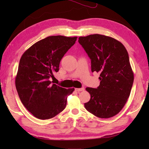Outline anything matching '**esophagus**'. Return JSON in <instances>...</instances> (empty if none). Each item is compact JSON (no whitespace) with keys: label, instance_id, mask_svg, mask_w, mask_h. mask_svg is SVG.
I'll return each instance as SVG.
<instances>
[{"label":"esophagus","instance_id":"1","mask_svg":"<svg viewBox=\"0 0 149 149\" xmlns=\"http://www.w3.org/2000/svg\"><path fill=\"white\" fill-rule=\"evenodd\" d=\"M76 91L77 92H80V91H84V88H76V89H75Z\"/></svg>","mask_w":149,"mask_h":149}]
</instances>
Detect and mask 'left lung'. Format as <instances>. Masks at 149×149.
<instances>
[{
    "label": "left lung",
    "mask_w": 149,
    "mask_h": 149,
    "mask_svg": "<svg viewBox=\"0 0 149 149\" xmlns=\"http://www.w3.org/2000/svg\"><path fill=\"white\" fill-rule=\"evenodd\" d=\"M78 41L90 58L92 72L100 74L99 86L86 88L91 99L85 108L98 118L114 116L127 102L134 79L127 50L118 40L103 35L80 37Z\"/></svg>",
    "instance_id": "left-lung-1"
}]
</instances>
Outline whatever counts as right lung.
<instances>
[{
  "label": "right lung",
  "mask_w": 149,
  "mask_h": 149,
  "mask_svg": "<svg viewBox=\"0 0 149 149\" xmlns=\"http://www.w3.org/2000/svg\"><path fill=\"white\" fill-rule=\"evenodd\" d=\"M77 37L49 36L29 47L19 60L15 80L22 104L35 118L47 120L64 109L74 88L65 89L50 80Z\"/></svg>",
  "instance_id": "obj_1"
}]
</instances>
